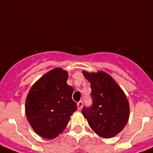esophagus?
<instances>
[{
  "mask_svg": "<svg viewBox=\"0 0 153 153\" xmlns=\"http://www.w3.org/2000/svg\"><path fill=\"white\" fill-rule=\"evenodd\" d=\"M82 104H83V102H82V101H79V102H77V109L79 111H80L81 108H82Z\"/></svg>",
  "mask_w": 153,
  "mask_h": 153,
  "instance_id": "obj_1",
  "label": "esophagus"
}]
</instances>
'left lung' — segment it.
Here are the masks:
<instances>
[{"label":"left lung","instance_id":"8db88e82","mask_svg":"<svg viewBox=\"0 0 153 153\" xmlns=\"http://www.w3.org/2000/svg\"><path fill=\"white\" fill-rule=\"evenodd\" d=\"M91 85V107L81 112L94 132L103 138H111L122 131L130 115V106L124 91L104 71H82Z\"/></svg>","mask_w":153,"mask_h":153}]
</instances>
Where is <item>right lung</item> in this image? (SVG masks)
Returning a JSON list of instances; mask_svg holds the SVG:
<instances>
[{"mask_svg": "<svg viewBox=\"0 0 153 153\" xmlns=\"http://www.w3.org/2000/svg\"><path fill=\"white\" fill-rule=\"evenodd\" d=\"M68 74L54 68L36 81L26 100L27 120L38 135L55 138L67 127L70 117L76 110L72 99L74 88L67 84Z\"/></svg>", "mask_w": 153, "mask_h": 153, "instance_id": "obj_1", "label": "right lung"}]
</instances>
